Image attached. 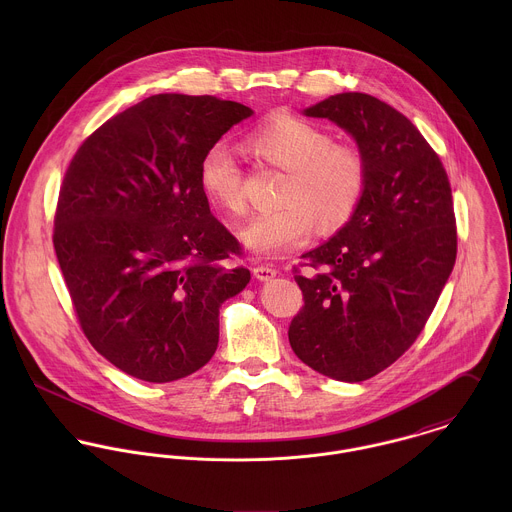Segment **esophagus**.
Masks as SVG:
<instances>
[{
    "label": "esophagus",
    "mask_w": 512,
    "mask_h": 512,
    "mask_svg": "<svg viewBox=\"0 0 512 512\" xmlns=\"http://www.w3.org/2000/svg\"><path fill=\"white\" fill-rule=\"evenodd\" d=\"M276 274H278V270L276 268H272V266H254V276L260 280V282H268V280H272V278H276Z\"/></svg>",
    "instance_id": "1"
}]
</instances>
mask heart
I'll return each instance as SVG.
<instances>
[{
	"label": "heart",
	"mask_w": 512,
	"mask_h": 512,
	"mask_svg": "<svg viewBox=\"0 0 512 512\" xmlns=\"http://www.w3.org/2000/svg\"><path fill=\"white\" fill-rule=\"evenodd\" d=\"M244 147L258 163L284 175L274 197L278 207L250 217L238 230L250 252L278 256L301 244L311 224L319 234H333L357 215L368 185L361 147L333 142L329 132L292 114L260 122L246 134ZM197 177L213 207L228 215L244 213V171L228 147H209Z\"/></svg>",
	"instance_id": "1"
}]
</instances>
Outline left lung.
Instances as JSON below:
<instances>
[{
    "label": "left lung",
    "instance_id": "obj_1",
    "mask_svg": "<svg viewBox=\"0 0 512 512\" xmlns=\"http://www.w3.org/2000/svg\"><path fill=\"white\" fill-rule=\"evenodd\" d=\"M305 114L357 140L368 185L353 220L293 266L303 305L288 337L313 370L361 382L414 345L438 303L457 256L451 187L438 153L390 104L343 92Z\"/></svg>",
    "mask_w": 512,
    "mask_h": 512
}]
</instances>
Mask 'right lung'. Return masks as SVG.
Here are the masks:
<instances>
[{"instance_id":"right-lung-1","label":"right lung","mask_w":512,"mask_h":512,"mask_svg":"<svg viewBox=\"0 0 512 512\" xmlns=\"http://www.w3.org/2000/svg\"><path fill=\"white\" fill-rule=\"evenodd\" d=\"M252 110L217 96L155 94L76 149L53 228L57 260L90 345L146 382L207 365L219 307L250 282L240 242L213 217L199 161Z\"/></svg>"}]
</instances>
